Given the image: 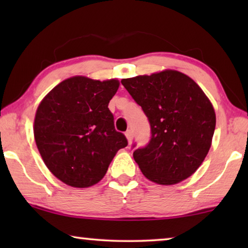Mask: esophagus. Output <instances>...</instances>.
<instances>
[{
    "label": "esophagus",
    "mask_w": 248,
    "mask_h": 248,
    "mask_svg": "<svg viewBox=\"0 0 248 248\" xmlns=\"http://www.w3.org/2000/svg\"><path fill=\"white\" fill-rule=\"evenodd\" d=\"M124 134H125V138H127L129 143H131L133 140V132L131 131V130H128V131H125Z\"/></svg>",
    "instance_id": "esophagus-1"
}]
</instances>
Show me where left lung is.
<instances>
[{
    "label": "left lung",
    "instance_id": "left-lung-1",
    "mask_svg": "<svg viewBox=\"0 0 248 248\" xmlns=\"http://www.w3.org/2000/svg\"><path fill=\"white\" fill-rule=\"evenodd\" d=\"M121 84L151 125L149 143L133 152L142 173L159 185L189 177L207 156L216 129L215 109L203 91L175 70L124 78Z\"/></svg>",
    "mask_w": 248,
    "mask_h": 248
}]
</instances>
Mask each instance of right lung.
I'll return each instance as SVG.
<instances>
[{"mask_svg":"<svg viewBox=\"0 0 248 248\" xmlns=\"http://www.w3.org/2000/svg\"><path fill=\"white\" fill-rule=\"evenodd\" d=\"M118 87L117 79L73 77L58 84L37 108V148L49 170L69 186L97 184L116 153L128 145L108 108Z\"/></svg>","mask_w":248,"mask_h":248,"instance_id":"add662e5","label":"right lung"}]
</instances>
